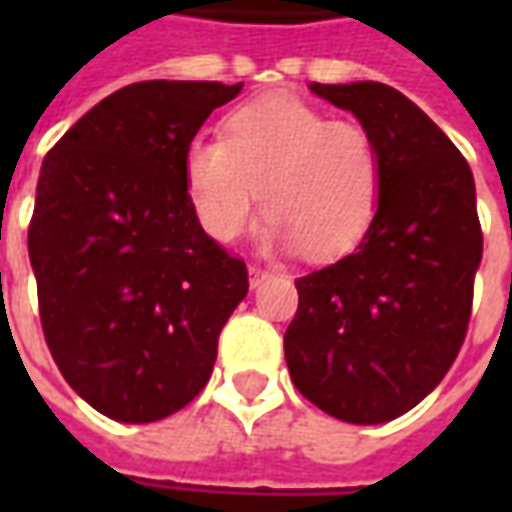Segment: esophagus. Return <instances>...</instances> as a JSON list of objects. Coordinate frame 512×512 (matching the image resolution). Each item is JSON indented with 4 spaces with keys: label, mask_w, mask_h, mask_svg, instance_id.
Wrapping results in <instances>:
<instances>
[{
    "label": "esophagus",
    "mask_w": 512,
    "mask_h": 512,
    "mask_svg": "<svg viewBox=\"0 0 512 512\" xmlns=\"http://www.w3.org/2000/svg\"><path fill=\"white\" fill-rule=\"evenodd\" d=\"M268 277H271V274H268L266 268L249 266V285H252V288H257V285H263V282H266Z\"/></svg>",
    "instance_id": "obj_1"
}]
</instances>
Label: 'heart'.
Instances as JSON below:
<instances>
[{
  "label": "heart",
  "instance_id": "obj_1",
  "mask_svg": "<svg viewBox=\"0 0 512 512\" xmlns=\"http://www.w3.org/2000/svg\"><path fill=\"white\" fill-rule=\"evenodd\" d=\"M183 186L194 219L216 244L244 233L263 189L271 211L266 246L332 260L373 224L381 156L365 126L329 120L307 101L277 93L233 109L222 139L194 136L183 153Z\"/></svg>",
  "mask_w": 512,
  "mask_h": 512
}]
</instances>
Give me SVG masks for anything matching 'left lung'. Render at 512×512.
<instances>
[{"label":"left lung","instance_id":"8db88e82","mask_svg":"<svg viewBox=\"0 0 512 512\" xmlns=\"http://www.w3.org/2000/svg\"><path fill=\"white\" fill-rule=\"evenodd\" d=\"M310 90L376 139L381 197L354 255L296 279L285 362L329 417L381 425L428 397L461 351L483 260L474 178L461 150L395 87Z\"/></svg>","mask_w":512,"mask_h":512}]
</instances>
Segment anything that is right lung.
I'll return each mask as SVG.
<instances>
[{"instance_id": "right-lung-1", "label": "right lung", "mask_w": 512, "mask_h": 512, "mask_svg": "<svg viewBox=\"0 0 512 512\" xmlns=\"http://www.w3.org/2000/svg\"><path fill=\"white\" fill-rule=\"evenodd\" d=\"M241 87L128 84L43 158L29 222L40 323L65 381L109 419L156 422L200 395L249 290L183 186L186 145Z\"/></svg>"}]
</instances>
